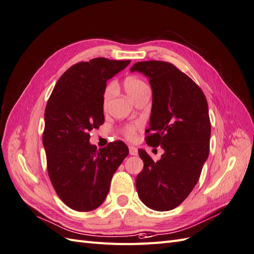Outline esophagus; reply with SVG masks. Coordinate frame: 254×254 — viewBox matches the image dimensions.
Masks as SVG:
<instances>
[{"mask_svg": "<svg viewBox=\"0 0 254 254\" xmlns=\"http://www.w3.org/2000/svg\"><path fill=\"white\" fill-rule=\"evenodd\" d=\"M128 151H129L130 155H137L138 154L137 148H135V146H132V145L128 146Z\"/></svg>", "mask_w": 254, "mask_h": 254, "instance_id": "34e87169", "label": "esophagus"}]
</instances>
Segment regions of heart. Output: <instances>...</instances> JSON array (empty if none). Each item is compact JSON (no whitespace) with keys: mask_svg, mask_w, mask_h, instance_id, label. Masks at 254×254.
I'll return each instance as SVG.
<instances>
[{"mask_svg":"<svg viewBox=\"0 0 254 254\" xmlns=\"http://www.w3.org/2000/svg\"><path fill=\"white\" fill-rule=\"evenodd\" d=\"M124 84H125V88H126L127 95L132 98L134 101L138 96H140L145 91H149V87L145 84L144 81H142L139 78H136V77H129V78L126 79ZM115 91H116V85L113 82L109 83L104 88L103 94H102V108L104 111L108 110L112 98H113L114 94H115ZM135 133H136L135 126H127L124 128V134L127 138H133Z\"/></svg>","mask_w":254,"mask_h":254,"instance_id":"b5f03b06","label":"heart"}]
</instances>
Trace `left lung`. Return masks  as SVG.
Masks as SVG:
<instances>
[{"label": "left lung", "mask_w": 254, "mask_h": 254, "mask_svg": "<svg viewBox=\"0 0 254 254\" xmlns=\"http://www.w3.org/2000/svg\"><path fill=\"white\" fill-rule=\"evenodd\" d=\"M130 71L150 79L153 102L145 142L165 151L154 162L144 150H138L143 169L137 175L136 189L146 207L169 211L191 193L209 156L207 99L189 76L169 62H137Z\"/></svg>", "instance_id": "obj_1"}]
</instances>
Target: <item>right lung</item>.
<instances>
[{
    "label": "right lung",
    "mask_w": 254,
    "mask_h": 254,
    "mask_svg": "<svg viewBox=\"0 0 254 254\" xmlns=\"http://www.w3.org/2000/svg\"><path fill=\"white\" fill-rule=\"evenodd\" d=\"M129 62L95 58L72 65L47 101L42 141L48 176L60 199L72 210L87 212L99 207L114 173L128 154L120 140L97 150L89 143V132L104 122L106 81Z\"/></svg>",
    "instance_id": "obj_1"
}]
</instances>
